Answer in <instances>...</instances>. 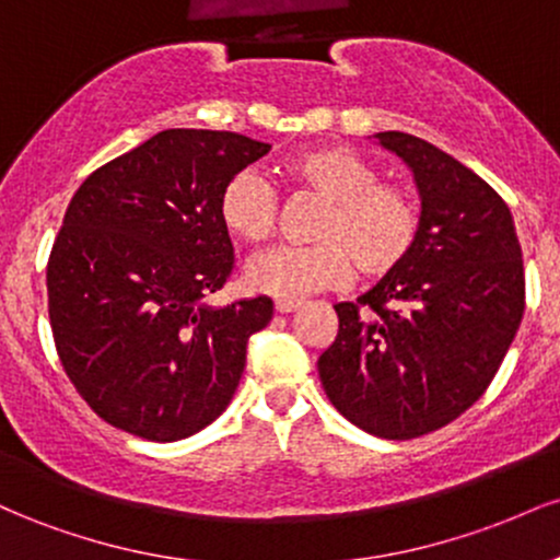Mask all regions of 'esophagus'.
<instances>
[{"mask_svg": "<svg viewBox=\"0 0 560 560\" xmlns=\"http://www.w3.org/2000/svg\"><path fill=\"white\" fill-rule=\"evenodd\" d=\"M276 313H281V316H284V313H292V311H298L300 307V300H276Z\"/></svg>", "mask_w": 560, "mask_h": 560, "instance_id": "obj_1", "label": "esophagus"}]
</instances>
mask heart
<instances>
[{"instance_id":"obj_1","label":"heart","mask_w":560,"mask_h":560,"mask_svg":"<svg viewBox=\"0 0 560 560\" xmlns=\"http://www.w3.org/2000/svg\"><path fill=\"white\" fill-rule=\"evenodd\" d=\"M300 195L324 202L311 247H284L255 258L244 271L253 292L279 300L342 289L358 268L382 279L413 255L421 240V205L410 189L382 182L376 165L345 147H313L281 163ZM218 221L231 240L260 247L279 223V199L258 173L240 171L218 195Z\"/></svg>"}]
</instances>
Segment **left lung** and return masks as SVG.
<instances>
[{
	"instance_id": "obj_1",
	"label": "left lung",
	"mask_w": 560,
	"mask_h": 560,
	"mask_svg": "<svg viewBox=\"0 0 560 560\" xmlns=\"http://www.w3.org/2000/svg\"><path fill=\"white\" fill-rule=\"evenodd\" d=\"M413 171L421 240L358 302L318 358L326 397L382 440L442 429L485 395L524 316V260L503 197L471 168L402 131L376 133Z\"/></svg>"
}]
</instances>
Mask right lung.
Listing matches in <instances>:
<instances>
[{
	"label": "right lung",
	"instance_id": "obj_1",
	"mask_svg": "<svg viewBox=\"0 0 560 560\" xmlns=\"http://www.w3.org/2000/svg\"><path fill=\"white\" fill-rule=\"evenodd\" d=\"M242 133L168 128L79 186L47 262L62 369L102 421L152 442L197 434L226 410L249 334L273 302L205 298L229 281L234 247L218 195L268 155Z\"/></svg>",
	"mask_w": 560,
	"mask_h": 560
}]
</instances>
